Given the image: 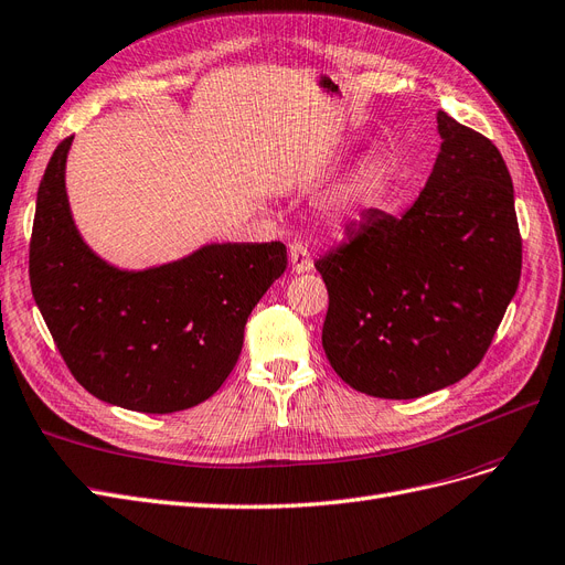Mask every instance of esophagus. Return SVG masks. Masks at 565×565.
<instances>
[{
	"mask_svg": "<svg viewBox=\"0 0 565 565\" xmlns=\"http://www.w3.org/2000/svg\"><path fill=\"white\" fill-rule=\"evenodd\" d=\"M288 263L294 267L296 275H302L309 267H312V258H309L307 246H302L300 242H290L288 244Z\"/></svg>",
	"mask_w": 565,
	"mask_h": 565,
	"instance_id": "obj_1",
	"label": "esophagus"
}]
</instances>
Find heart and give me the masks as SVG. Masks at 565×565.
Returning a JSON list of instances; mask_svg holds the SVG:
<instances>
[{
	"label": "heart",
	"mask_w": 565,
	"mask_h": 565,
	"mask_svg": "<svg viewBox=\"0 0 565 565\" xmlns=\"http://www.w3.org/2000/svg\"><path fill=\"white\" fill-rule=\"evenodd\" d=\"M392 185L394 163L385 154H369L359 161V167L348 175V180L329 194L326 211L338 221H344V217L380 206Z\"/></svg>",
	"instance_id": "b5f03b06"
}]
</instances>
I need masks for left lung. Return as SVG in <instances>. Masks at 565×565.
<instances>
[{"label": "left lung", "mask_w": 565, "mask_h": 565, "mask_svg": "<svg viewBox=\"0 0 565 565\" xmlns=\"http://www.w3.org/2000/svg\"><path fill=\"white\" fill-rule=\"evenodd\" d=\"M441 148L404 215L371 209L315 263L321 344L356 392L417 398L479 366L521 277L514 185L493 142L439 110Z\"/></svg>", "instance_id": "8db88e82"}]
</instances>
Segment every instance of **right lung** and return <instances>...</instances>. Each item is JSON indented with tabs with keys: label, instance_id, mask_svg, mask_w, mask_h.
Wrapping results in <instances>:
<instances>
[{
	"label": "right lung",
	"instance_id": "obj_1",
	"mask_svg": "<svg viewBox=\"0 0 565 565\" xmlns=\"http://www.w3.org/2000/svg\"><path fill=\"white\" fill-rule=\"evenodd\" d=\"M53 152L38 192L30 286L70 373L105 404L175 413L206 402L242 354L244 326L286 269V246L204 244L145 269L100 258L72 217Z\"/></svg>",
	"mask_w": 565,
	"mask_h": 565
}]
</instances>
